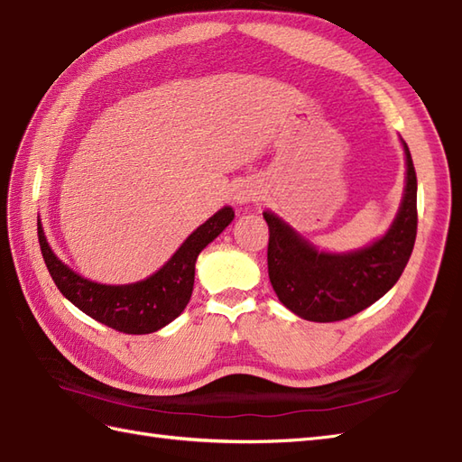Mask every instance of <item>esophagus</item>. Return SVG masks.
Masks as SVG:
<instances>
[{"mask_svg":"<svg viewBox=\"0 0 462 462\" xmlns=\"http://www.w3.org/2000/svg\"><path fill=\"white\" fill-rule=\"evenodd\" d=\"M234 200L238 202V205H244V202H250V200H260V192L252 187H240L236 190Z\"/></svg>","mask_w":462,"mask_h":462,"instance_id":"esophagus-1","label":"esophagus"}]
</instances>
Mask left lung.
I'll use <instances>...</instances> for the list:
<instances>
[{
  "mask_svg": "<svg viewBox=\"0 0 462 462\" xmlns=\"http://www.w3.org/2000/svg\"><path fill=\"white\" fill-rule=\"evenodd\" d=\"M405 152L403 200L390 230L366 248L348 254L319 252L273 212L267 272L280 301L305 320L335 323L376 303L400 280L417 236V177L410 147Z\"/></svg>",
  "mask_w": 462,
  "mask_h": 462,
  "instance_id": "left-lung-1",
  "label": "left lung"
}]
</instances>
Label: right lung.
<instances>
[{
  "instance_id": "1",
  "label": "right lung",
  "mask_w": 462,
  "mask_h": 462,
  "mask_svg": "<svg viewBox=\"0 0 462 462\" xmlns=\"http://www.w3.org/2000/svg\"><path fill=\"white\" fill-rule=\"evenodd\" d=\"M232 220L234 210L230 207L220 208L182 242L180 248L159 272L130 285H104L84 280L51 250L41 220L37 222V234L42 260L47 263L52 282L72 305H77L82 313L98 323L125 332V335H149L169 325L185 310L192 295V285H195L199 254Z\"/></svg>"
}]
</instances>
